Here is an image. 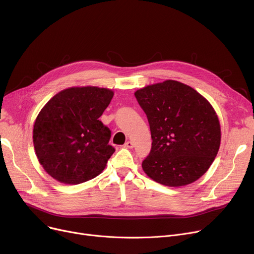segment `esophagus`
<instances>
[{
	"label": "esophagus",
	"instance_id": "obj_1",
	"mask_svg": "<svg viewBox=\"0 0 254 254\" xmlns=\"http://www.w3.org/2000/svg\"><path fill=\"white\" fill-rule=\"evenodd\" d=\"M133 146H134V144H133V142H131V141H127V142L124 144V147H125V148H133Z\"/></svg>",
	"mask_w": 254,
	"mask_h": 254
}]
</instances>
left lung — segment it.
<instances>
[{
  "instance_id": "1",
  "label": "left lung",
  "mask_w": 254,
  "mask_h": 254,
  "mask_svg": "<svg viewBox=\"0 0 254 254\" xmlns=\"http://www.w3.org/2000/svg\"><path fill=\"white\" fill-rule=\"evenodd\" d=\"M135 98L147 116L152 146L144 173L166 187L199 180L213 163L221 127L210 102L178 80L166 79L137 90Z\"/></svg>"
}]
</instances>
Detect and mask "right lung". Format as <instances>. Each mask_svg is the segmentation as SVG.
<instances>
[{"instance_id": "add662e5", "label": "right lung", "mask_w": 254, "mask_h": 254, "mask_svg": "<svg viewBox=\"0 0 254 254\" xmlns=\"http://www.w3.org/2000/svg\"><path fill=\"white\" fill-rule=\"evenodd\" d=\"M114 92L94 86L71 87L54 95L33 126L35 154L44 171L64 185L98 177L115 149L111 131L99 120Z\"/></svg>"}]
</instances>
